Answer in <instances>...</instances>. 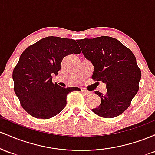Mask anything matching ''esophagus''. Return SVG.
Segmentation results:
<instances>
[{
  "label": "esophagus",
  "instance_id": "1",
  "mask_svg": "<svg viewBox=\"0 0 155 155\" xmlns=\"http://www.w3.org/2000/svg\"><path fill=\"white\" fill-rule=\"evenodd\" d=\"M81 92H82L83 94H84L85 95H89V94H91V93H90L89 91H86V90H85V89H81Z\"/></svg>",
  "mask_w": 155,
  "mask_h": 155
}]
</instances>
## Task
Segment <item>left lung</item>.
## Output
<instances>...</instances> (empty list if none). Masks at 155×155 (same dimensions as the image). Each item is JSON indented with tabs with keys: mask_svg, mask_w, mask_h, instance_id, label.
Instances as JSON below:
<instances>
[{
	"mask_svg": "<svg viewBox=\"0 0 155 155\" xmlns=\"http://www.w3.org/2000/svg\"><path fill=\"white\" fill-rule=\"evenodd\" d=\"M83 54L94 67L92 79L106 84L105 94L95 91L100 105L92 109L103 118H114L129 107L139 89L141 72L129 48L110 36L79 39Z\"/></svg>",
	"mask_w": 155,
	"mask_h": 155,
	"instance_id": "8db88e82",
	"label": "left lung"
}]
</instances>
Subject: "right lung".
I'll return each mask as SVG.
<instances>
[{"label": "right lung", "instance_id": "add662e5", "mask_svg": "<svg viewBox=\"0 0 155 155\" xmlns=\"http://www.w3.org/2000/svg\"><path fill=\"white\" fill-rule=\"evenodd\" d=\"M75 40L48 36L24 50L12 74L14 90L22 107L37 119H48L58 114L67 105V96L77 87L63 88L52 82L65 56L79 54Z\"/></svg>", "mask_w": 155, "mask_h": 155}]
</instances>
